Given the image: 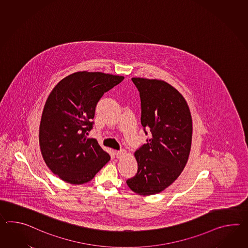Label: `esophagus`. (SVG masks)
<instances>
[{
  "label": "esophagus",
  "instance_id": "esophagus-1",
  "mask_svg": "<svg viewBox=\"0 0 248 248\" xmlns=\"http://www.w3.org/2000/svg\"><path fill=\"white\" fill-rule=\"evenodd\" d=\"M126 153V151L124 149H120V150H117L116 152V155L117 158H120L124 155Z\"/></svg>",
  "mask_w": 248,
  "mask_h": 248
}]
</instances>
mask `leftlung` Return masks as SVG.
<instances>
[{
	"mask_svg": "<svg viewBox=\"0 0 248 248\" xmlns=\"http://www.w3.org/2000/svg\"><path fill=\"white\" fill-rule=\"evenodd\" d=\"M140 98V122L146 140L135 152L137 173L126 181L139 195L164 190L187 164L191 147L192 119L187 102L176 89L161 80L132 78Z\"/></svg>",
	"mask_w": 248,
	"mask_h": 248,
	"instance_id": "8db88e82",
	"label": "left lung"
}]
</instances>
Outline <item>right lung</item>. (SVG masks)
<instances>
[{
    "instance_id": "right-lung-1",
    "label": "right lung",
    "mask_w": 248,
    "mask_h": 248,
    "mask_svg": "<svg viewBox=\"0 0 248 248\" xmlns=\"http://www.w3.org/2000/svg\"><path fill=\"white\" fill-rule=\"evenodd\" d=\"M124 78L100 72H77L62 79L49 95L39 143L45 164L64 182H90L110 159L97 140L87 135L93 128L99 99Z\"/></svg>"
}]
</instances>
